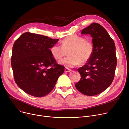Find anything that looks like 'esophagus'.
Segmentation results:
<instances>
[{
  "mask_svg": "<svg viewBox=\"0 0 129 129\" xmlns=\"http://www.w3.org/2000/svg\"><path fill=\"white\" fill-rule=\"evenodd\" d=\"M71 71V69H69V68H65L64 71H65V72H70Z\"/></svg>",
  "mask_w": 129,
  "mask_h": 129,
  "instance_id": "obj_1",
  "label": "esophagus"
}]
</instances>
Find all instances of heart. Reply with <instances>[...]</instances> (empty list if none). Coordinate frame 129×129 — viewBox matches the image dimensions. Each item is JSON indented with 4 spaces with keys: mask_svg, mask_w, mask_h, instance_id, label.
<instances>
[{
    "mask_svg": "<svg viewBox=\"0 0 129 129\" xmlns=\"http://www.w3.org/2000/svg\"><path fill=\"white\" fill-rule=\"evenodd\" d=\"M94 50V46L91 41L75 34L64 38L61 42V46L55 45L50 48L52 57L57 60H61L68 52L69 56L62 60L60 63L70 68L88 62Z\"/></svg>",
    "mask_w": 129,
    "mask_h": 129,
    "instance_id": "b5f03b06",
    "label": "heart"
}]
</instances>
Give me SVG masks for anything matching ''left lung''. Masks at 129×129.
<instances>
[{"label":"left lung","instance_id":"8db88e82","mask_svg":"<svg viewBox=\"0 0 129 129\" xmlns=\"http://www.w3.org/2000/svg\"><path fill=\"white\" fill-rule=\"evenodd\" d=\"M81 33L91 35L94 50L89 61L78 69L81 79L75 86L83 94L94 96L106 89L114 79L116 46L106 30L97 23L90 24Z\"/></svg>","mask_w":129,"mask_h":129}]
</instances>
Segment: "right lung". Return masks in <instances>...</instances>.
Here are the masks:
<instances>
[{"label":"right lung","mask_w":129,"mask_h":129,"mask_svg":"<svg viewBox=\"0 0 129 129\" xmlns=\"http://www.w3.org/2000/svg\"><path fill=\"white\" fill-rule=\"evenodd\" d=\"M58 40L25 32L15 41L11 60L14 79L26 93L46 96L63 73L64 67L57 63L50 50Z\"/></svg>","instance_id":"1"}]
</instances>
